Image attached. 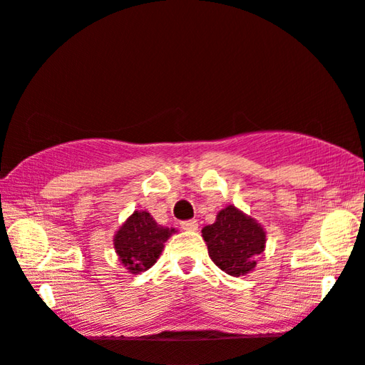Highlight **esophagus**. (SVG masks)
<instances>
[{"mask_svg": "<svg viewBox=\"0 0 365 365\" xmlns=\"http://www.w3.org/2000/svg\"><path fill=\"white\" fill-rule=\"evenodd\" d=\"M181 228L184 231H197L199 230V223H197V220H187V222L181 223Z\"/></svg>", "mask_w": 365, "mask_h": 365, "instance_id": "obj_1", "label": "esophagus"}]
</instances>
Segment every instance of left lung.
Returning <instances> with one entry per match:
<instances>
[{"label":"left lung","instance_id":"1","mask_svg":"<svg viewBox=\"0 0 365 365\" xmlns=\"http://www.w3.org/2000/svg\"><path fill=\"white\" fill-rule=\"evenodd\" d=\"M213 264L231 277H246L264 254L267 232L255 218L228 205L218 212L215 223L202 228Z\"/></svg>","mask_w":365,"mask_h":365}]
</instances>
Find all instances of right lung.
Returning <instances> with one entry per match:
<instances>
[{"label": "right lung", "mask_w": 365, "mask_h": 365, "mask_svg": "<svg viewBox=\"0 0 365 365\" xmlns=\"http://www.w3.org/2000/svg\"><path fill=\"white\" fill-rule=\"evenodd\" d=\"M175 228H166L155 222L148 212L135 210L113 237V246L121 264L130 273L145 272L155 265Z\"/></svg>", "instance_id": "1"}]
</instances>
